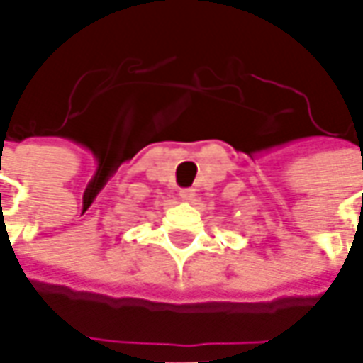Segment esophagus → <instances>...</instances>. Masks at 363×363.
I'll return each instance as SVG.
<instances>
[{
  "label": "esophagus",
  "mask_w": 363,
  "mask_h": 363,
  "mask_svg": "<svg viewBox=\"0 0 363 363\" xmlns=\"http://www.w3.org/2000/svg\"><path fill=\"white\" fill-rule=\"evenodd\" d=\"M179 196H181L182 200L190 202V200H194V196H196V190H194V189H182L181 192H179Z\"/></svg>",
  "instance_id": "obj_1"
}]
</instances>
